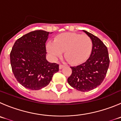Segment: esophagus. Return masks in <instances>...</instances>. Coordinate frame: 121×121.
Masks as SVG:
<instances>
[{
    "label": "esophagus",
    "instance_id": "1",
    "mask_svg": "<svg viewBox=\"0 0 121 121\" xmlns=\"http://www.w3.org/2000/svg\"><path fill=\"white\" fill-rule=\"evenodd\" d=\"M65 67V66L64 65H61V64H60L59 66V69H62L63 68H64V67Z\"/></svg>",
    "mask_w": 121,
    "mask_h": 121
}]
</instances>
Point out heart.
I'll return each instance as SVG.
<instances>
[{"label":"heart","mask_w":121,"mask_h":121,"mask_svg":"<svg viewBox=\"0 0 121 121\" xmlns=\"http://www.w3.org/2000/svg\"><path fill=\"white\" fill-rule=\"evenodd\" d=\"M92 48L91 38L86 35L65 33L58 35L54 43L49 42L47 49L53 59L55 60L64 51V57L73 64L83 63L90 56Z\"/></svg>","instance_id":"obj_1"}]
</instances>
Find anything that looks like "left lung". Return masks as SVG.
<instances>
[{"mask_svg":"<svg viewBox=\"0 0 121 121\" xmlns=\"http://www.w3.org/2000/svg\"><path fill=\"white\" fill-rule=\"evenodd\" d=\"M91 38L92 48L88 60L79 66L70 67L72 73L67 79L69 84L78 91L85 92L99 86L106 77L109 60L107 47L99 38L83 30Z\"/></svg>","mask_w":121,"mask_h":121,"instance_id":"1","label":"left lung"}]
</instances>
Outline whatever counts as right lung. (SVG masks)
<instances>
[{"mask_svg":"<svg viewBox=\"0 0 121 121\" xmlns=\"http://www.w3.org/2000/svg\"><path fill=\"white\" fill-rule=\"evenodd\" d=\"M52 33V32L50 33ZM49 32L35 30L15 41L10 54L12 72L18 82L26 88L39 90L47 86L59 65L46 58L45 43Z\"/></svg>","mask_w":121,"mask_h":121,"instance_id":"obj_1","label":"right lung"}]
</instances>
